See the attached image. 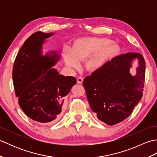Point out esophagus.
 I'll use <instances>...</instances> for the list:
<instances>
[{
  "label": "esophagus",
  "instance_id": "1",
  "mask_svg": "<svg viewBox=\"0 0 157 157\" xmlns=\"http://www.w3.org/2000/svg\"><path fill=\"white\" fill-rule=\"evenodd\" d=\"M83 79H84V78H83L82 77H79V78H77V82H78V84H82Z\"/></svg>",
  "mask_w": 157,
  "mask_h": 157
}]
</instances>
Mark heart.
<instances>
[{"label":"heart","mask_w":157,"mask_h":157,"mask_svg":"<svg viewBox=\"0 0 157 157\" xmlns=\"http://www.w3.org/2000/svg\"><path fill=\"white\" fill-rule=\"evenodd\" d=\"M118 45L105 38H79L73 42L72 48L67 47L63 51L66 64L71 67H78L79 61H85L86 67L90 70L103 67L110 60L118 55Z\"/></svg>","instance_id":"heart-1"}]
</instances>
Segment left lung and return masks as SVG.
<instances>
[{
    "label": "left lung",
    "instance_id": "left-lung-1",
    "mask_svg": "<svg viewBox=\"0 0 157 157\" xmlns=\"http://www.w3.org/2000/svg\"><path fill=\"white\" fill-rule=\"evenodd\" d=\"M139 59L136 75L130 74L133 59ZM145 61L140 53L128 52L113 58L83 81L90 106L101 121L113 125L132 114L140 101L145 82Z\"/></svg>",
    "mask_w": 157,
    "mask_h": 157
}]
</instances>
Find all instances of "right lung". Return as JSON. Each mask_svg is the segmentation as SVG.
Returning a JSON list of instances; mask_svg holds the SVG:
<instances>
[{
	"mask_svg": "<svg viewBox=\"0 0 157 157\" xmlns=\"http://www.w3.org/2000/svg\"><path fill=\"white\" fill-rule=\"evenodd\" d=\"M52 35L42 32L32 34L19 51L13 68L20 107L29 118L44 124L59 119L64 97L77 82L74 77L60 75L52 67L60 58L55 51L42 55L44 40Z\"/></svg>",
	"mask_w": 157,
	"mask_h": 157,
	"instance_id": "add662e5",
	"label": "right lung"
}]
</instances>
